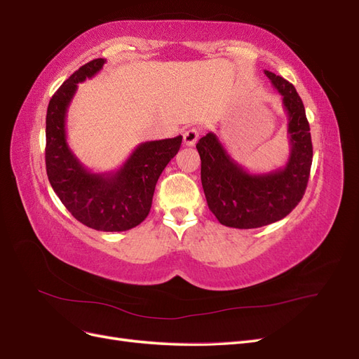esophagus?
Masks as SVG:
<instances>
[{
    "label": "esophagus",
    "instance_id": "34e87169",
    "mask_svg": "<svg viewBox=\"0 0 359 359\" xmlns=\"http://www.w3.org/2000/svg\"><path fill=\"white\" fill-rule=\"evenodd\" d=\"M182 139H184V145H186V147H193L194 144L198 142V139H199L198 128H189L187 132H184Z\"/></svg>",
    "mask_w": 359,
    "mask_h": 359
}]
</instances>
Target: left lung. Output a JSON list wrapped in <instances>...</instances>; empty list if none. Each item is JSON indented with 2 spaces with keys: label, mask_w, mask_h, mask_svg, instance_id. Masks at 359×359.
<instances>
[{
  "label": "left lung",
  "mask_w": 359,
  "mask_h": 359,
  "mask_svg": "<svg viewBox=\"0 0 359 359\" xmlns=\"http://www.w3.org/2000/svg\"><path fill=\"white\" fill-rule=\"evenodd\" d=\"M283 97L287 112L290 153L285 168L268 173H250L210 132L196 144L201 156V180L211 212L222 224L255 229L278 222L295 208L307 189L313 145L306 109L295 86L265 70Z\"/></svg>",
  "instance_id": "1"
}]
</instances>
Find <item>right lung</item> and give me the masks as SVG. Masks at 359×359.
<instances>
[{"mask_svg":"<svg viewBox=\"0 0 359 359\" xmlns=\"http://www.w3.org/2000/svg\"><path fill=\"white\" fill-rule=\"evenodd\" d=\"M104 62H86L52 95L46 114V172L53 191L76 220L95 231L123 232L147 219L158 177L177 156L182 136L142 142L116 170L86 169L67 144L66 116L78 83L91 79Z\"/></svg>","mask_w":359,"mask_h":359,"instance_id":"1","label":"right lung"}]
</instances>
